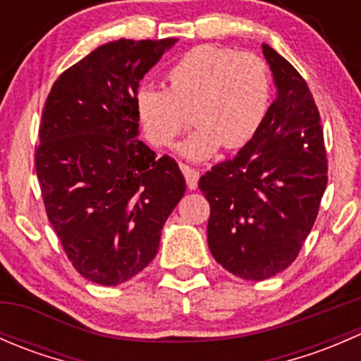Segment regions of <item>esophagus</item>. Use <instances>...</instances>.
<instances>
[{
	"label": "esophagus",
	"mask_w": 361,
	"mask_h": 361,
	"mask_svg": "<svg viewBox=\"0 0 361 361\" xmlns=\"http://www.w3.org/2000/svg\"><path fill=\"white\" fill-rule=\"evenodd\" d=\"M180 167L185 174V180H187V187L190 188V190H195L199 183V171L194 169V167L187 166V164H181Z\"/></svg>",
	"instance_id": "obj_1"
}]
</instances>
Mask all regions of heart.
I'll return each mask as SVG.
<instances>
[{
	"label": "heart",
	"instance_id": "1",
	"mask_svg": "<svg viewBox=\"0 0 361 361\" xmlns=\"http://www.w3.org/2000/svg\"><path fill=\"white\" fill-rule=\"evenodd\" d=\"M272 99L271 69L255 54L216 45L188 50L167 71L166 90L145 87L136 110L148 141L171 148L188 127L197 129L181 145V155L204 160L220 150L248 145L264 126Z\"/></svg>",
	"mask_w": 361,
	"mask_h": 361
}]
</instances>
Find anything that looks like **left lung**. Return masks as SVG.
Returning a JSON list of instances; mask_svg holds the SVG:
<instances>
[{"label":"left lung","instance_id":"1","mask_svg":"<svg viewBox=\"0 0 361 361\" xmlns=\"http://www.w3.org/2000/svg\"><path fill=\"white\" fill-rule=\"evenodd\" d=\"M264 56L278 97L260 133L199 180L211 209V253L250 281L272 278L297 258L329 181L319 111L307 83L269 45Z\"/></svg>","mask_w":361,"mask_h":361}]
</instances>
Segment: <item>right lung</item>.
Listing matches in <instances>:
<instances>
[{"label":"right lung","mask_w":361,"mask_h":361,"mask_svg":"<svg viewBox=\"0 0 361 361\" xmlns=\"http://www.w3.org/2000/svg\"><path fill=\"white\" fill-rule=\"evenodd\" d=\"M174 42L97 47L45 101L35 166L47 216L73 267L97 285L126 283L154 260L185 194L176 160L136 137L137 87Z\"/></svg>","instance_id":"1"}]
</instances>
